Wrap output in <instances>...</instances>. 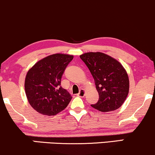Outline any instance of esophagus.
Masks as SVG:
<instances>
[{
    "label": "esophagus",
    "instance_id": "34e87169",
    "mask_svg": "<svg viewBox=\"0 0 155 155\" xmlns=\"http://www.w3.org/2000/svg\"><path fill=\"white\" fill-rule=\"evenodd\" d=\"M77 95L79 96V97H83L85 95V90H84V89H81V90H80V91H79V93L77 94Z\"/></svg>",
    "mask_w": 155,
    "mask_h": 155
}]
</instances>
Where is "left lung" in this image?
Wrapping results in <instances>:
<instances>
[{"label": "left lung", "mask_w": 155, "mask_h": 155, "mask_svg": "<svg viewBox=\"0 0 155 155\" xmlns=\"http://www.w3.org/2000/svg\"><path fill=\"white\" fill-rule=\"evenodd\" d=\"M93 79L99 100L91 106L102 112L115 111L123 104L129 92V79L120 62L102 52L80 55Z\"/></svg>", "instance_id": "left-lung-1"}]
</instances>
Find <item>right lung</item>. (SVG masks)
<instances>
[{"instance_id": "obj_1", "label": "right lung", "mask_w": 155, "mask_h": 155, "mask_svg": "<svg viewBox=\"0 0 155 155\" xmlns=\"http://www.w3.org/2000/svg\"><path fill=\"white\" fill-rule=\"evenodd\" d=\"M73 55L54 54L39 60L28 71L25 90L28 102L43 115L54 116L67 107L72 96L63 89L61 79Z\"/></svg>"}]
</instances>
